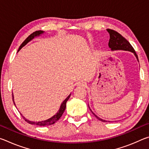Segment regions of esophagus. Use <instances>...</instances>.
<instances>
[{"label": "esophagus", "instance_id": "34e87169", "mask_svg": "<svg viewBox=\"0 0 149 149\" xmlns=\"http://www.w3.org/2000/svg\"><path fill=\"white\" fill-rule=\"evenodd\" d=\"M78 85H81V86H85V84L84 82L81 81V82H79V84H78Z\"/></svg>", "mask_w": 149, "mask_h": 149}]
</instances>
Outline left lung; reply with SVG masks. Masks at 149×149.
<instances>
[{"instance_id":"left-lung-1","label":"left lung","mask_w":149,"mask_h":149,"mask_svg":"<svg viewBox=\"0 0 149 149\" xmlns=\"http://www.w3.org/2000/svg\"><path fill=\"white\" fill-rule=\"evenodd\" d=\"M107 30L110 34V39H109V42H108V47H109L111 50H112V51H114V50H126V51L132 52V53H133V54L135 55L136 58H137V60L139 62L138 56L137 54H136L134 49H133L132 45H131V44L124 38V37L122 36L119 33L114 31V30L110 29H107ZM90 110L91 111L93 114L95 116V117L97 118L98 120H99L104 122H110V121H107L105 120L102 119V118H100L99 117H98L97 115L95 114L93 112V111L91 110V108H90Z\"/></svg>"}]
</instances>
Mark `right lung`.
<instances>
[{"mask_svg":"<svg viewBox=\"0 0 149 149\" xmlns=\"http://www.w3.org/2000/svg\"><path fill=\"white\" fill-rule=\"evenodd\" d=\"M44 33H45V31H36L30 35L29 36L27 37V38L26 40H25V41L23 42H22V44L21 45H20V47H19V49H18V51H19V50L21 49L22 48H23L25 46V45H26L29 41H31V40H33L34 38H35V37H39L41 35L43 34ZM18 51H17V52H18ZM70 96H71V94H70L68 96V97L66 98V99H65L64 100V101L62 102V104L60 107L59 110L57 112L56 114H54L53 116H52L51 118H49V119H47L46 120L41 121V122H33V121H30L29 120L26 119V118H25L24 116H22V117L24 118V119L25 120L26 122H27V123H30V124H32V125H40V126H47V125L54 124V123H56L57 121L60 119V117H61L62 116L63 113H64V110L65 109V107H66V102H67L68 100V99H70ZM12 97H13L14 104L15 106H16V104H15V102H14V95H12Z\"/></svg>","mask_w":149,"mask_h":149,"instance_id":"1","label":"right lung"}]
</instances>
